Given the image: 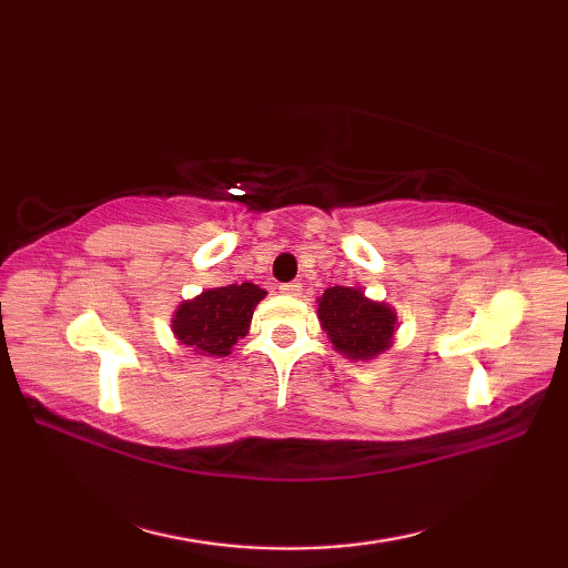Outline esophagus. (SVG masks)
I'll use <instances>...</instances> for the list:
<instances>
[{"label":"esophagus","instance_id":"1","mask_svg":"<svg viewBox=\"0 0 568 568\" xmlns=\"http://www.w3.org/2000/svg\"><path fill=\"white\" fill-rule=\"evenodd\" d=\"M300 291H303V285H300V283H283L281 285L283 295H300Z\"/></svg>","mask_w":568,"mask_h":568}]
</instances>
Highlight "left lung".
I'll use <instances>...</instances> for the list:
<instances>
[{
	"label": "left lung",
	"mask_w": 568,
	"mask_h": 568,
	"mask_svg": "<svg viewBox=\"0 0 568 568\" xmlns=\"http://www.w3.org/2000/svg\"><path fill=\"white\" fill-rule=\"evenodd\" d=\"M317 320L334 352L352 361H373L388 352L400 327L395 307L385 300L344 285L327 287L317 297Z\"/></svg>",
	"instance_id": "obj_1"
}]
</instances>
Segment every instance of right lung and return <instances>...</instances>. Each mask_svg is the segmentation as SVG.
<instances>
[{
    "mask_svg": "<svg viewBox=\"0 0 568 568\" xmlns=\"http://www.w3.org/2000/svg\"><path fill=\"white\" fill-rule=\"evenodd\" d=\"M263 297V287L253 283L207 287L178 305L171 317L173 336L197 356H229L248 334L253 310Z\"/></svg>",
    "mask_w": 568,
    "mask_h": 568,
    "instance_id": "1",
    "label": "right lung"
}]
</instances>
